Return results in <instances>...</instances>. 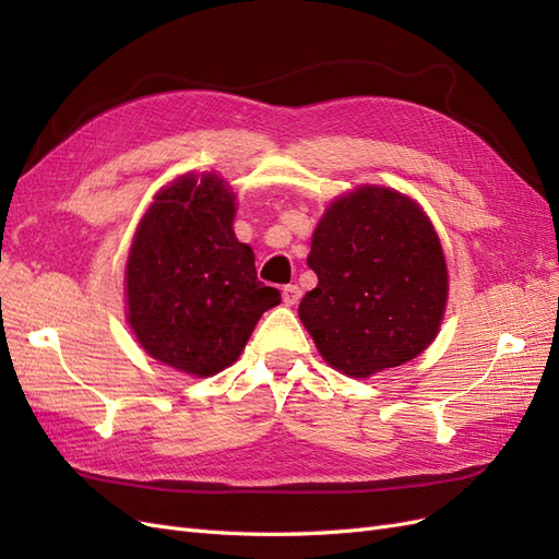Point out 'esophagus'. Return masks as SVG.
<instances>
[{
    "label": "esophagus",
    "instance_id": "obj_1",
    "mask_svg": "<svg viewBox=\"0 0 559 559\" xmlns=\"http://www.w3.org/2000/svg\"><path fill=\"white\" fill-rule=\"evenodd\" d=\"M300 300V289H298V286L296 284H286L284 286V289H282V302H284V306H296V302Z\"/></svg>",
    "mask_w": 559,
    "mask_h": 559
}]
</instances>
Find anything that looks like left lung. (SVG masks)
I'll list each match as a JSON object with an SVG mask.
<instances>
[{"instance_id":"1","label":"left lung","mask_w":559,"mask_h":559,"mask_svg":"<svg viewBox=\"0 0 559 559\" xmlns=\"http://www.w3.org/2000/svg\"><path fill=\"white\" fill-rule=\"evenodd\" d=\"M317 286L298 317L331 368L366 380L425 352L441 331L450 277L425 207L380 183L333 198L312 230Z\"/></svg>"}]
</instances>
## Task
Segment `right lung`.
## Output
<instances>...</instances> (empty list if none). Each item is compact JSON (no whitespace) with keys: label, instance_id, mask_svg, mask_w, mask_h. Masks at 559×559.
Masks as SVG:
<instances>
[{"label":"right lung","instance_id":"add662e5","mask_svg":"<svg viewBox=\"0 0 559 559\" xmlns=\"http://www.w3.org/2000/svg\"><path fill=\"white\" fill-rule=\"evenodd\" d=\"M238 195L212 173L165 183L140 218L126 261V321L140 347L191 378H212L242 354L280 292L257 280L235 238Z\"/></svg>","mask_w":559,"mask_h":559}]
</instances>
